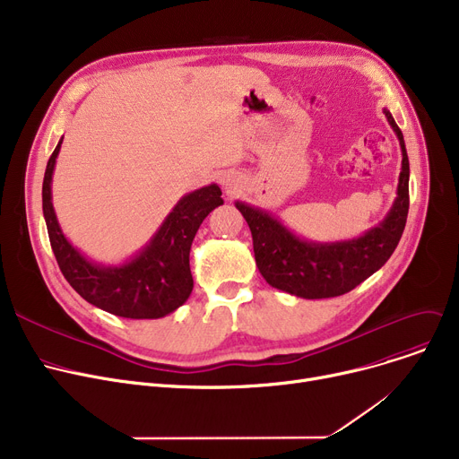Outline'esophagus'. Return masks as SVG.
<instances>
[{
  "mask_svg": "<svg viewBox=\"0 0 459 459\" xmlns=\"http://www.w3.org/2000/svg\"><path fill=\"white\" fill-rule=\"evenodd\" d=\"M221 182H223L225 191H227V193H230V195H232V193H234V191H236V187H238V178H236L234 175H225V177L221 178Z\"/></svg>",
  "mask_w": 459,
  "mask_h": 459,
  "instance_id": "esophagus-1",
  "label": "esophagus"
}]
</instances>
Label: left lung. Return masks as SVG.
<instances>
[{
  "mask_svg": "<svg viewBox=\"0 0 459 459\" xmlns=\"http://www.w3.org/2000/svg\"><path fill=\"white\" fill-rule=\"evenodd\" d=\"M383 113L402 149L398 197L387 217L363 236L333 244L307 242L268 212L236 203L253 234L258 272L277 290L305 299L342 296L376 273L394 253L409 212V160L402 130L387 109Z\"/></svg>",
  "mask_w": 459,
  "mask_h": 459,
  "instance_id": "1",
  "label": "left lung"
}]
</instances>
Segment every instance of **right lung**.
<instances>
[{"label": "right lung", "mask_w": 459, "mask_h": 459, "mask_svg": "<svg viewBox=\"0 0 459 459\" xmlns=\"http://www.w3.org/2000/svg\"><path fill=\"white\" fill-rule=\"evenodd\" d=\"M61 143L63 139L48 160L42 182V212L61 273L85 301L115 316L154 320L171 315L193 290L189 249L204 217L223 204L220 186L210 184L187 193L134 258L123 266H102L72 246L57 223L52 175Z\"/></svg>", "instance_id": "obj_1"}]
</instances>
